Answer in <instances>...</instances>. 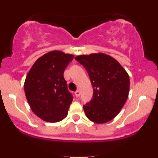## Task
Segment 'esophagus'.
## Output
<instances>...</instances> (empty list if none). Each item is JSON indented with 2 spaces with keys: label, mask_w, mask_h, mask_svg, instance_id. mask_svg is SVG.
<instances>
[{
  "label": "esophagus",
  "mask_w": 158,
  "mask_h": 158,
  "mask_svg": "<svg viewBox=\"0 0 158 158\" xmlns=\"http://www.w3.org/2000/svg\"><path fill=\"white\" fill-rule=\"evenodd\" d=\"M75 96L76 97H79V96H80V91H79V90H77V91L75 92Z\"/></svg>",
  "instance_id": "1"
}]
</instances>
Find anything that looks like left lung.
<instances>
[{"label":"left lung","mask_w":158,"mask_h":158,"mask_svg":"<svg viewBox=\"0 0 158 158\" xmlns=\"http://www.w3.org/2000/svg\"><path fill=\"white\" fill-rule=\"evenodd\" d=\"M75 59L84 66L93 86V97L83 106L87 117L106 123L119 113L129 93V77L120 64L104 53L81 55Z\"/></svg>","instance_id":"obj_1"}]
</instances>
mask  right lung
Returning a JSON list of instances; mask_svg holds the SVG:
<instances>
[{
    "instance_id": "right-lung-1",
    "label": "right lung",
    "mask_w": 158,
    "mask_h": 158,
    "mask_svg": "<svg viewBox=\"0 0 158 158\" xmlns=\"http://www.w3.org/2000/svg\"><path fill=\"white\" fill-rule=\"evenodd\" d=\"M74 56L54 50L40 57L27 75L24 91L30 108L46 122L57 123L68 115L73 95L64 71Z\"/></svg>"
}]
</instances>
